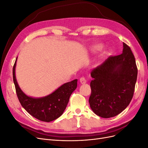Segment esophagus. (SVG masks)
Instances as JSON below:
<instances>
[{
  "instance_id": "1",
  "label": "esophagus",
  "mask_w": 148,
  "mask_h": 148,
  "mask_svg": "<svg viewBox=\"0 0 148 148\" xmlns=\"http://www.w3.org/2000/svg\"><path fill=\"white\" fill-rule=\"evenodd\" d=\"M79 82L82 84H85L86 83V79H85L84 77H82L79 79Z\"/></svg>"
}]
</instances>
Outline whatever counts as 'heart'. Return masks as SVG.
I'll list each match as a JSON object with an SVG mask.
<instances>
[{"instance_id": "1", "label": "heart", "mask_w": 148, "mask_h": 148, "mask_svg": "<svg viewBox=\"0 0 148 148\" xmlns=\"http://www.w3.org/2000/svg\"><path fill=\"white\" fill-rule=\"evenodd\" d=\"M102 48L101 45H95L92 47V49L93 51H98Z\"/></svg>"}]
</instances>
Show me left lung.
Here are the masks:
<instances>
[{
  "label": "left lung",
  "mask_w": 148,
  "mask_h": 148,
  "mask_svg": "<svg viewBox=\"0 0 148 148\" xmlns=\"http://www.w3.org/2000/svg\"><path fill=\"white\" fill-rule=\"evenodd\" d=\"M123 46L120 55L109 57L91 72L89 103L95 114L102 118L122 112L133 96L138 69L130 47L124 42Z\"/></svg>",
  "instance_id": "8db88e82"
}]
</instances>
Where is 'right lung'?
I'll return each instance as SVG.
<instances>
[{"instance_id":"obj_1","label":"right lung","mask_w":148,"mask_h":148,"mask_svg":"<svg viewBox=\"0 0 148 148\" xmlns=\"http://www.w3.org/2000/svg\"><path fill=\"white\" fill-rule=\"evenodd\" d=\"M16 59L17 57L13 67V79L16 95L22 107L33 117L42 122H49L59 118L64 113L71 95L77 87L78 79L64 84L47 96L41 98L29 97L21 90L16 82Z\"/></svg>"}]
</instances>
